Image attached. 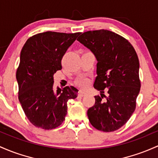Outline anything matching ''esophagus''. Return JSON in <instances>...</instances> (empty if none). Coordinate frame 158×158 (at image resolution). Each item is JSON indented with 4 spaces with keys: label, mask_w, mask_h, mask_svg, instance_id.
<instances>
[{
    "label": "esophagus",
    "mask_w": 158,
    "mask_h": 158,
    "mask_svg": "<svg viewBox=\"0 0 158 158\" xmlns=\"http://www.w3.org/2000/svg\"><path fill=\"white\" fill-rule=\"evenodd\" d=\"M86 94V93L85 92V91H79V96H81V97H83V96H85V95Z\"/></svg>",
    "instance_id": "34e87169"
}]
</instances>
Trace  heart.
<instances>
[{"label": "heart", "mask_w": 158, "mask_h": 158, "mask_svg": "<svg viewBox=\"0 0 158 158\" xmlns=\"http://www.w3.org/2000/svg\"><path fill=\"white\" fill-rule=\"evenodd\" d=\"M89 82H90V81H89V79H88V78L82 76V77L79 78V79L76 80V85H77L78 86H79V87L85 88L88 85V84H89Z\"/></svg>", "instance_id": "b5f03b06"}]
</instances>
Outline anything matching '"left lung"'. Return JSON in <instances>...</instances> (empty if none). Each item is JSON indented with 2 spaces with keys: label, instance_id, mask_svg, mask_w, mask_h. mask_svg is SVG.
<instances>
[{
  "label": "left lung",
  "instance_id": "obj_1",
  "mask_svg": "<svg viewBox=\"0 0 158 158\" xmlns=\"http://www.w3.org/2000/svg\"><path fill=\"white\" fill-rule=\"evenodd\" d=\"M98 60L94 87L100 91L87 115L94 127L103 132L117 131L127 123L136 109L139 93V62L128 40L108 30L89 31L77 39ZM108 93V97L103 94ZM105 96L107 100L103 101Z\"/></svg>",
  "mask_w": 158,
  "mask_h": 158
}]
</instances>
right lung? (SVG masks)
Segmentation results:
<instances>
[{"mask_svg": "<svg viewBox=\"0 0 158 158\" xmlns=\"http://www.w3.org/2000/svg\"><path fill=\"white\" fill-rule=\"evenodd\" d=\"M79 33L46 31L29 38L20 54L16 71L19 100L33 125L44 130L58 127L65 120L67 101L77 98L73 86L54 91V74L61 70V60Z\"/></svg>", "mask_w": 158, "mask_h": 158, "instance_id": "1", "label": "right lung"}]
</instances>
